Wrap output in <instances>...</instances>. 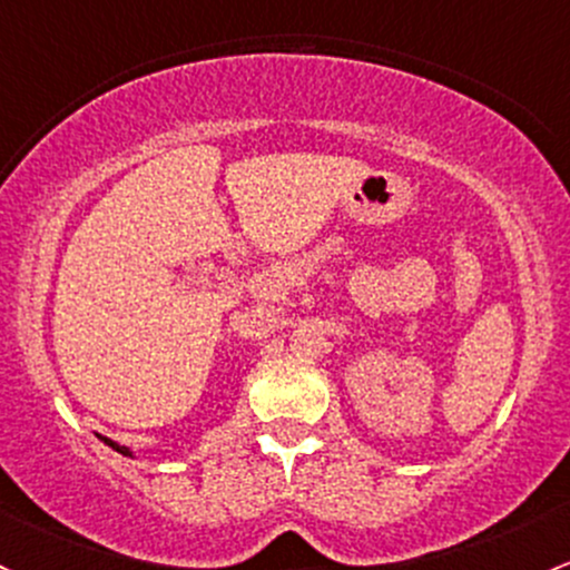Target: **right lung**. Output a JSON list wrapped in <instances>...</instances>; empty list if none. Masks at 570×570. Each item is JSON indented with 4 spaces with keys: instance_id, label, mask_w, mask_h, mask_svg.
<instances>
[{
    "instance_id": "add662e5",
    "label": "right lung",
    "mask_w": 570,
    "mask_h": 570,
    "mask_svg": "<svg viewBox=\"0 0 570 570\" xmlns=\"http://www.w3.org/2000/svg\"><path fill=\"white\" fill-rule=\"evenodd\" d=\"M105 443H108V446L116 449V452H121V454H129V449H127V446H118V443H112L110 438H105Z\"/></svg>"
}]
</instances>
